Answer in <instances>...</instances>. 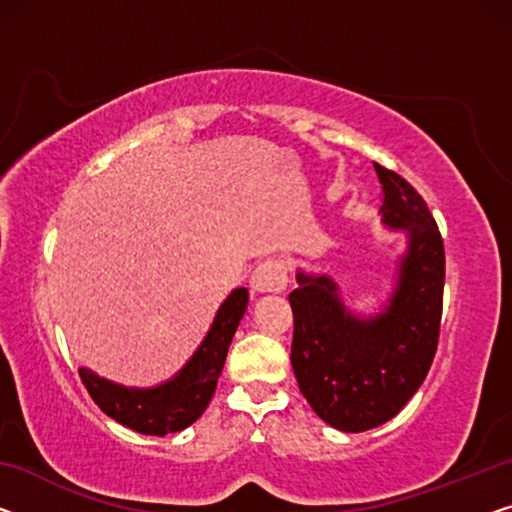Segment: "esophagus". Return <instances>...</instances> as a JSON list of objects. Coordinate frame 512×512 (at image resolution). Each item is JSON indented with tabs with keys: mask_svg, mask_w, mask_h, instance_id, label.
I'll return each mask as SVG.
<instances>
[{
	"mask_svg": "<svg viewBox=\"0 0 512 512\" xmlns=\"http://www.w3.org/2000/svg\"><path fill=\"white\" fill-rule=\"evenodd\" d=\"M287 287V266L280 259H266L250 278V289L255 294H278Z\"/></svg>",
	"mask_w": 512,
	"mask_h": 512,
	"instance_id": "esophagus-1",
	"label": "esophagus"
}]
</instances>
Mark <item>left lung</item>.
Returning <instances> with one entry per match:
<instances>
[{"mask_svg":"<svg viewBox=\"0 0 512 512\" xmlns=\"http://www.w3.org/2000/svg\"><path fill=\"white\" fill-rule=\"evenodd\" d=\"M381 223L407 236L393 292L379 312L354 315L326 273H296L292 368L315 414L342 432L391 421L430 370L444 303V241L411 183L375 163Z\"/></svg>","mask_w":512,"mask_h":512,"instance_id":"obj_1","label":"left lung"}]
</instances>
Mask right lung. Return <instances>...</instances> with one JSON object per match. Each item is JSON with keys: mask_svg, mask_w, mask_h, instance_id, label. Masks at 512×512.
<instances>
[{"mask_svg": "<svg viewBox=\"0 0 512 512\" xmlns=\"http://www.w3.org/2000/svg\"><path fill=\"white\" fill-rule=\"evenodd\" d=\"M248 305V289L236 287L220 305L213 324L188 358V363L172 379L151 388H131L98 377L89 368H80L82 384L101 411L114 421L140 434L165 437L193 425L209 407L223 372L232 338Z\"/></svg>", "mask_w": 512, "mask_h": 512, "instance_id": "add662e5", "label": "right lung"}]
</instances>
